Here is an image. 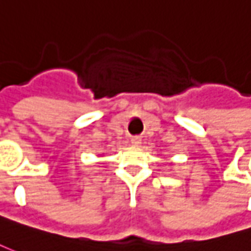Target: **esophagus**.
I'll list each match as a JSON object with an SVG mask.
<instances>
[{
    "label": "esophagus",
    "instance_id": "obj_1",
    "mask_svg": "<svg viewBox=\"0 0 251 251\" xmlns=\"http://www.w3.org/2000/svg\"><path fill=\"white\" fill-rule=\"evenodd\" d=\"M130 141H131V144L135 145V146H138V145L141 144V141H142V138H141L140 135H133V137H131V138H130Z\"/></svg>",
    "mask_w": 251,
    "mask_h": 251
}]
</instances>
